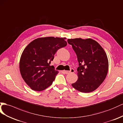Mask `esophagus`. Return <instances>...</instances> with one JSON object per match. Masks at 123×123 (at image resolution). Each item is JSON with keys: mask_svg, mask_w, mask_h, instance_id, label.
<instances>
[{"mask_svg": "<svg viewBox=\"0 0 123 123\" xmlns=\"http://www.w3.org/2000/svg\"><path fill=\"white\" fill-rule=\"evenodd\" d=\"M64 72L65 73V74H70V73H74V70L73 68L71 69L70 71H64Z\"/></svg>", "mask_w": 123, "mask_h": 123, "instance_id": "1", "label": "esophagus"}]
</instances>
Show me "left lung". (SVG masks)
Segmentation results:
<instances>
[{
    "instance_id": "1",
    "label": "left lung",
    "mask_w": 123,
    "mask_h": 123,
    "mask_svg": "<svg viewBox=\"0 0 123 123\" xmlns=\"http://www.w3.org/2000/svg\"><path fill=\"white\" fill-rule=\"evenodd\" d=\"M76 53L79 67L78 80L72 84L81 92H91L101 84L106 76L109 62L106 53L100 44L91 38L68 39Z\"/></svg>"
}]
</instances>
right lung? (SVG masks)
I'll return each instance as SVG.
<instances>
[{"label":"right lung","mask_w":123,"mask_h":123,"mask_svg":"<svg viewBox=\"0 0 123 123\" xmlns=\"http://www.w3.org/2000/svg\"><path fill=\"white\" fill-rule=\"evenodd\" d=\"M65 38H38L28 45L22 53L20 71L25 82L37 92L43 90L52 84L59 73L51 61L57 50L67 45Z\"/></svg>","instance_id":"add662e5"}]
</instances>
